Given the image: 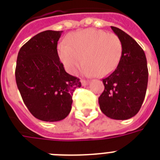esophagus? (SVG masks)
I'll use <instances>...</instances> for the list:
<instances>
[{
  "instance_id": "esophagus-1",
  "label": "esophagus",
  "mask_w": 160,
  "mask_h": 160,
  "mask_svg": "<svg viewBox=\"0 0 160 160\" xmlns=\"http://www.w3.org/2000/svg\"><path fill=\"white\" fill-rule=\"evenodd\" d=\"M80 82H81L82 85H87L89 84V81H87V80H80Z\"/></svg>"
}]
</instances>
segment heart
<instances>
[{
    "mask_svg": "<svg viewBox=\"0 0 160 160\" xmlns=\"http://www.w3.org/2000/svg\"><path fill=\"white\" fill-rule=\"evenodd\" d=\"M58 53L70 74L79 70L84 59V75L106 76L118 67L122 54V43L115 33L89 28L72 34L67 43L58 45Z\"/></svg>",
    "mask_w": 160,
    "mask_h": 160,
    "instance_id": "1",
    "label": "heart"
}]
</instances>
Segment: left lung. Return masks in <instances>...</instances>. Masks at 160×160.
I'll return each mask as SVG.
<instances>
[{
    "label": "left lung",
    "instance_id": "left-lung-1",
    "mask_svg": "<svg viewBox=\"0 0 160 160\" xmlns=\"http://www.w3.org/2000/svg\"><path fill=\"white\" fill-rule=\"evenodd\" d=\"M122 43V54L114 71L102 79L104 91L98 98L105 115L127 120L139 112L148 86V70L144 51L122 30L112 27Z\"/></svg>",
    "mask_w": 160,
    "mask_h": 160
}]
</instances>
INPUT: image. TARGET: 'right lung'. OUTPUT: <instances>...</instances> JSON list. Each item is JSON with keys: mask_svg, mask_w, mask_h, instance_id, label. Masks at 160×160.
I'll use <instances>...</instances> for the list:
<instances>
[{"mask_svg": "<svg viewBox=\"0 0 160 160\" xmlns=\"http://www.w3.org/2000/svg\"><path fill=\"white\" fill-rule=\"evenodd\" d=\"M63 31L42 32L21 48L16 82L29 112L44 122H58L69 115L73 92L80 79L64 70L57 44Z\"/></svg>", "mask_w": 160, "mask_h": 160, "instance_id": "1", "label": "right lung"}]
</instances>
